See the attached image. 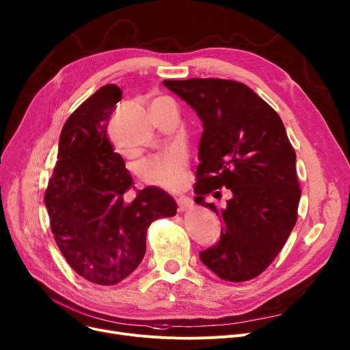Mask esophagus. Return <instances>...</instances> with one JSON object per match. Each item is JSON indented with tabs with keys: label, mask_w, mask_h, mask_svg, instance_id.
Segmentation results:
<instances>
[{
	"label": "esophagus",
	"mask_w": 350,
	"mask_h": 350,
	"mask_svg": "<svg viewBox=\"0 0 350 350\" xmlns=\"http://www.w3.org/2000/svg\"><path fill=\"white\" fill-rule=\"evenodd\" d=\"M177 206H178V213H183V211H187L189 208L193 207V201L189 198V197H185V196H180L177 198Z\"/></svg>",
	"instance_id": "obj_1"
}]
</instances>
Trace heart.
<instances>
[{"label":"heart","mask_w":350,"mask_h":350,"mask_svg":"<svg viewBox=\"0 0 350 350\" xmlns=\"http://www.w3.org/2000/svg\"><path fill=\"white\" fill-rule=\"evenodd\" d=\"M186 160L180 152L170 150L157 154L143 163L142 172L147 181L163 187L174 189L185 176Z\"/></svg>","instance_id":"obj_1"}]
</instances>
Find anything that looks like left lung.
I'll return each instance as SVG.
<instances>
[{
  "mask_svg": "<svg viewBox=\"0 0 350 350\" xmlns=\"http://www.w3.org/2000/svg\"><path fill=\"white\" fill-rule=\"evenodd\" d=\"M203 122L196 203L223 219L219 241L200 260L224 281L258 277L297 223L301 189L297 154L278 113L247 85L227 79L163 81ZM226 187L233 196L218 211L204 197ZM219 193H214V196Z\"/></svg>",
  "mask_w": 350,
  "mask_h": 350,
  "instance_id": "obj_1",
  "label": "left lung"
}]
</instances>
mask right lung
<instances>
[{
	"mask_svg": "<svg viewBox=\"0 0 350 350\" xmlns=\"http://www.w3.org/2000/svg\"><path fill=\"white\" fill-rule=\"evenodd\" d=\"M120 99L116 85L102 86L68 118L45 191L51 230L66 262L98 285L129 277L143 260L149 226L177 213L174 198L159 187L139 190L124 203L133 180L106 135Z\"/></svg>",
	"mask_w": 350,
	"mask_h": 350,
	"instance_id": "right-lung-1",
	"label": "right lung"
}]
</instances>
